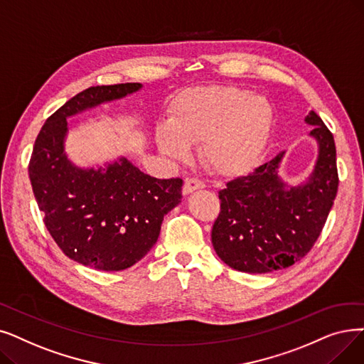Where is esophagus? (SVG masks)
<instances>
[{
  "label": "esophagus",
  "mask_w": 364,
  "mask_h": 364,
  "mask_svg": "<svg viewBox=\"0 0 364 364\" xmlns=\"http://www.w3.org/2000/svg\"><path fill=\"white\" fill-rule=\"evenodd\" d=\"M203 187H205V184H203V181H200L199 178H195V177L187 178V180L184 181L183 193H184V195H188V193H192V192L198 191V188H203Z\"/></svg>",
  "instance_id": "esophagus-1"
}]
</instances>
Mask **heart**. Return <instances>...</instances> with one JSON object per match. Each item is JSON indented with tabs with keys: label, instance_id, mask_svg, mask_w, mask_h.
<instances>
[{
	"label": "heart",
	"instance_id": "obj_1",
	"mask_svg": "<svg viewBox=\"0 0 364 364\" xmlns=\"http://www.w3.org/2000/svg\"><path fill=\"white\" fill-rule=\"evenodd\" d=\"M274 126V108L260 95L236 86H208L173 101L168 124L156 131V143L172 159H187L199 144L202 161L220 176H242L255 168Z\"/></svg>",
	"mask_w": 364,
	"mask_h": 364
}]
</instances>
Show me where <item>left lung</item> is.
<instances>
[{"instance_id": "8db88e82", "label": "left lung", "mask_w": 364, "mask_h": 364, "mask_svg": "<svg viewBox=\"0 0 364 364\" xmlns=\"http://www.w3.org/2000/svg\"><path fill=\"white\" fill-rule=\"evenodd\" d=\"M305 122L314 126L318 159L304 184L290 187L278 177L282 151L218 192L211 240L217 256L236 271L286 269L308 255L326 225L339 184L336 146L317 113Z\"/></svg>"}]
</instances>
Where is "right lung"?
I'll list each match as a JSON object with an SVG mask.
<instances>
[{
	"mask_svg": "<svg viewBox=\"0 0 364 364\" xmlns=\"http://www.w3.org/2000/svg\"><path fill=\"white\" fill-rule=\"evenodd\" d=\"M141 89L139 83L93 86L77 93L46 120L29 161V180L43 221L74 262L100 271H123L159 238L165 214L181 202V178L159 180L126 157L78 168L65 154L67 117Z\"/></svg>",
	"mask_w": 364,
	"mask_h": 364,
	"instance_id": "1",
	"label": "right lung"
}]
</instances>
